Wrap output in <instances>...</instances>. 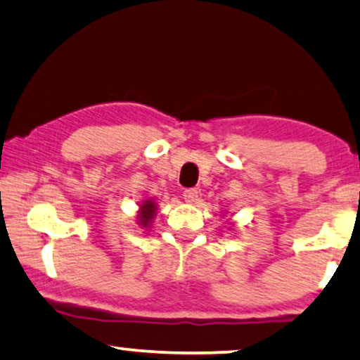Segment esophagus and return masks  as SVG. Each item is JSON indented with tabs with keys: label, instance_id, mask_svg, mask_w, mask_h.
Segmentation results:
<instances>
[{
	"label": "esophagus",
	"instance_id": "obj_1",
	"mask_svg": "<svg viewBox=\"0 0 360 360\" xmlns=\"http://www.w3.org/2000/svg\"><path fill=\"white\" fill-rule=\"evenodd\" d=\"M183 195H184L186 202H189V204H194L195 200H198V191L195 189H186Z\"/></svg>",
	"mask_w": 360,
	"mask_h": 360
}]
</instances>
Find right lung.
Segmentation results:
<instances>
[{"mask_svg": "<svg viewBox=\"0 0 360 360\" xmlns=\"http://www.w3.org/2000/svg\"><path fill=\"white\" fill-rule=\"evenodd\" d=\"M158 212V204L155 199H143L138 204V212H136V225H140L143 229L151 227V222L155 220V215Z\"/></svg>", "mask_w": 360, "mask_h": 360, "instance_id": "add662e5", "label": "right lung"}]
</instances>
